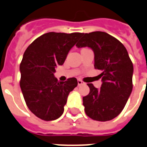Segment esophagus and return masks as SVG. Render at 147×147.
<instances>
[{
	"mask_svg": "<svg viewBox=\"0 0 147 147\" xmlns=\"http://www.w3.org/2000/svg\"><path fill=\"white\" fill-rule=\"evenodd\" d=\"M77 82H78V86H81V85L84 84V82H82L81 80H77Z\"/></svg>",
	"mask_w": 147,
	"mask_h": 147,
	"instance_id": "obj_1",
	"label": "esophagus"
}]
</instances>
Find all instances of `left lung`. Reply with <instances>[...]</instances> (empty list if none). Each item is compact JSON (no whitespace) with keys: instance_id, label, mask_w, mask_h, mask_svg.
<instances>
[{"instance_id":"obj_1","label":"left lung","mask_w":147,"mask_h":147,"mask_svg":"<svg viewBox=\"0 0 147 147\" xmlns=\"http://www.w3.org/2000/svg\"><path fill=\"white\" fill-rule=\"evenodd\" d=\"M78 48L88 47L94 51V68L101 71L102 85L98 89L88 83L90 92L82 98L85 112L96 121H109L124 109L131 93L133 64L125 47L107 33L82 34Z\"/></svg>"}]
</instances>
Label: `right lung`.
<instances>
[{"label":"right lung","mask_w":147,"mask_h":147,"mask_svg":"<svg viewBox=\"0 0 147 147\" xmlns=\"http://www.w3.org/2000/svg\"><path fill=\"white\" fill-rule=\"evenodd\" d=\"M82 35L79 32L47 33L33 41L23 55L20 87L28 109L42 120L59 118L69 93L77 86L75 77L59 82L54 73Z\"/></svg>","instance_id":"right-lung-1"}]
</instances>
